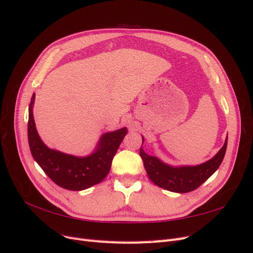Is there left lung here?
<instances>
[{
  "label": "left lung",
  "instance_id": "obj_1",
  "mask_svg": "<svg viewBox=\"0 0 253 253\" xmlns=\"http://www.w3.org/2000/svg\"><path fill=\"white\" fill-rule=\"evenodd\" d=\"M227 140L226 138L224 147L215 156L203 165L194 167H170L160 162L158 158L148 155L142 148H140L139 153L145 171L156 186L169 190L171 192L187 193L202 186L218 169L225 157Z\"/></svg>",
  "mask_w": 253,
  "mask_h": 253
}]
</instances>
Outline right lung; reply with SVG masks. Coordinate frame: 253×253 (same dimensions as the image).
<instances>
[{
    "label": "right lung",
    "mask_w": 253,
    "mask_h": 253,
    "mask_svg": "<svg viewBox=\"0 0 253 253\" xmlns=\"http://www.w3.org/2000/svg\"><path fill=\"white\" fill-rule=\"evenodd\" d=\"M34 94L29 103L28 142L34 159L48 177L61 188L81 191L102 181L109 174L112 160L121 141L126 135V128L102 135L98 148L87 157H76L48 149L36 129L33 115Z\"/></svg>",
    "instance_id": "right-lung-1"
}]
</instances>
